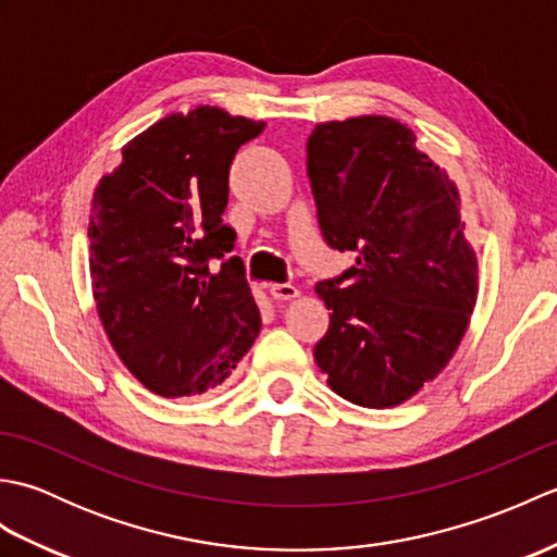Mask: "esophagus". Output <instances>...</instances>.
I'll return each instance as SVG.
<instances>
[{
    "mask_svg": "<svg viewBox=\"0 0 557 557\" xmlns=\"http://www.w3.org/2000/svg\"><path fill=\"white\" fill-rule=\"evenodd\" d=\"M270 294H272V299H277V301H289V299L299 297V289L294 285H272Z\"/></svg>",
    "mask_w": 557,
    "mask_h": 557,
    "instance_id": "1",
    "label": "esophagus"
}]
</instances>
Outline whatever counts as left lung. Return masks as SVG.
Wrapping results in <instances>:
<instances>
[{"label":"left lung","mask_w":557,"mask_h":557,"mask_svg":"<svg viewBox=\"0 0 557 557\" xmlns=\"http://www.w3.org/2000/svg\"><path fill=\"white\" fill-rule=\"evenodd\" d=\"M306 172L323 242L357 258L315 285L333 311L315 363L351 405L395 407L445 369L474 311L459 194L389 116L318 124Z\"/></svg>","instance_id":"obj_1"}]
</instances>
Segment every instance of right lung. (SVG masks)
Returning <instances> with one entry per match:
<instances>
[{
  "mask_svg": "<svg viewBox=\"0 0 557 557\" xmlns=\"http://www.w3.org/2000/svg\"><path fill=\"white\" fill-rule=\"evenodd\" d=\"M263 128L218 108L164 116L96 188L92 297L114 351L160 397L215 389L260 333L222 212L236 150Z\"/></svg>",
  "mask_w": 557,
  "mask_h": 557,
  "instance_id": "right-lung-1",
  "label": "right lung"
}]
</instances>
